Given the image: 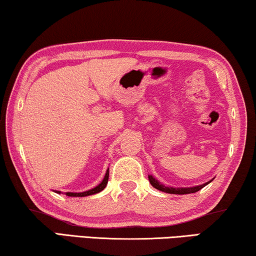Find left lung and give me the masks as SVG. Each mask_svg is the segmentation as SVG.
Here are the masks:
<instances>
[{
    "instance_id": "obj_1",
    "label": "left lung",
    "mask_w": 256,
    "mask_h": 256,
    "mask_svg": "<svg viewBox=\"0 0 256 256\" xmlns=\"http://www.w3.org/2000/svg\"><path fill=\"white\" fill-rule=\"evenodd\" d=\"M148 179H150V182L152 184V188H155L156 190H162V192L166 193H170V194H190V193H196L198 190H200L201 188H204L206 185H208L212 180H209L207 182L202 185H198V186H193V188H171V186H166L160 182L158 180L152 176V174H148Z\"/></svg>"
}]
</instances>
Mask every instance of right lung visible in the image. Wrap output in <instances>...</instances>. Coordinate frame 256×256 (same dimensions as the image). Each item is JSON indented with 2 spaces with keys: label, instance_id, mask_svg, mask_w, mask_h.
Returning <instances> with one entry per match:
<instances>
[{
  "label": "right lung",
  "instance_id": "add662e5",
  "mask_svg": "<svg viewBox=\"0 0 256 256\" xmlns=\"http://www.w3.org/2000/svg\"><path fill=\"white\" fill-rule=\"evenodd\" d=\"M108 179H109V169L106 170V176L104 178V180H102L100 184L98 186H95L94 188L86 190V192H80V193H74V192H66V194L68 196H93V194H96L98 192H101V190H104L106 188V184H108ZM56 193H60L58 190H56Z\"/></svg>",
  "mask_w": 256,
  "mask_h": 256
}]
</instances>
